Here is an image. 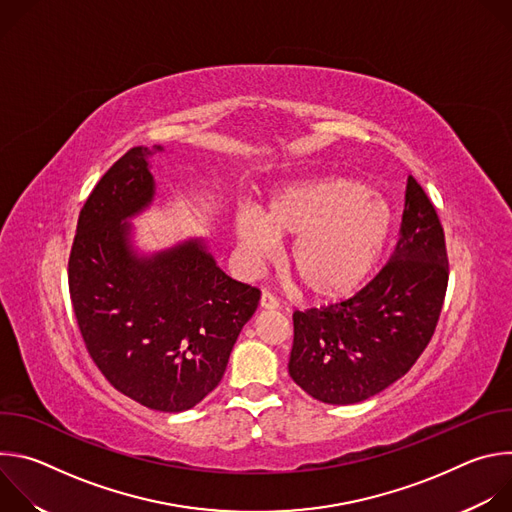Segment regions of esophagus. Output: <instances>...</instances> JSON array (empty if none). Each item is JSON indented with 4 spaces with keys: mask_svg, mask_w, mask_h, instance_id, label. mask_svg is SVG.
<instances>
[{
    "mask_svg": "<svg viewBox=\"0 0 512 512\" xmlns=\"http://www.w3.org/2000/svg\"><path fill=\"white\" fill-rule=\"evenodd\" d=\"M261 308L263 310H277L279 308V300L275 296H271L269 291H263V294H261Z\"/></svg>",
    "mask_w": 512,
    "mask_h": 512,
    "instance_id": "34e87169",
    "label": "esophagus"
}]
</instances>
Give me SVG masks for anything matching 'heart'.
<instances>
[{
    "label": "heart",
    "instance_id": "b5f03b06",
    "mask_svg": "<svg viewBox=\"0 0 512 512\" xmlns=\"http://www.w3.org/2000/svg\"><path fill=\"white\" fill-rule=\"evenodd\" d=\"M393 229L385 196L344 176L287 182L265 210L245 206L233 216V235L245 267L267 263L281 237H294L287 269L306 296L336 302L352 296L377 267Z\"/></svg>",
    "mask_w": 512,
    "mask_h": 512
}]
</instances>
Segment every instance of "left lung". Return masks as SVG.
<instances>
[{
    "label": "left lung",
    "instance_id": "obj_1",
    "mask_svg": "<svg viewBox=\"0 0 512 512\" xmlns=\"http://www.w3.org/2000/svg\"><path fill=\"white\" fill-rule=\"evenodd\" d=\"M448 287L444 229L413 176L401 239L379 275L346 302L294 312L289 377L330 405H352L399 381L429 344Z\"/></svg>",
    "mask_w": 512,
    "mask_h": 512
}]
</instances>
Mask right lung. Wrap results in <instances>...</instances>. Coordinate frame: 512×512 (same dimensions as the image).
Here are the masks:
<instances>
[{
  "label": "right lung",
  "mask_w": 512,
  "mask_h": 512,
  "mask_svg": "<svg viewBox=\"0 0 512 512\" xmlns=\"http://www.w3.org/2000/svg\"><path fill=\"white\" fill-rule=\"evenodd\" d=\"M164 152L133 148L99 180L79 216L68 289L105 379L145 407L180 413L221 383L261 291L218 267L204 237L139 249L131 221L154 204L152 160Z\"/></svg>",
  "instance_id": "obj_1"
}]
</instances>
